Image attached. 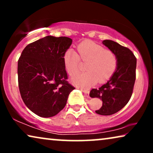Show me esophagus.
<instances>
[{"mask_svg":"<svg viewBox=\"0 0 153 153\" xmlns=\"http://www.w3.org/2000/svg\"><path fill=\"white\" fill-rule=\"evenodd\" d=\"M83 94H84V95L85 97H89V91H83Z\"/></svg>","mask_w":153,"mask_h":153,"instance_id":"obj_1","label":"esophagus"}]
</instances>
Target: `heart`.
<instances>
[{
  "label": "heart",
  "mask_w": 153,
  "mask_h": 153,
  "mask_svg": "<svg viewBox=\"0 0 153 153\" xmlns=\"http://www.w3.org/2000/svg\"><path fill=\"white\" fill-rule=\"evenodd\" d=\"M79 56L73 49H67L63 55V62L66 71L71 76L79 72L80 58L87 62L85 66L86 72L81 73L72 79L76 87L88 89L96 83L107 81L116 72L118 58L111 50L91 41H85L77 46Z\"/></svg>",
  "instance_id": "1"
}]
</instances>
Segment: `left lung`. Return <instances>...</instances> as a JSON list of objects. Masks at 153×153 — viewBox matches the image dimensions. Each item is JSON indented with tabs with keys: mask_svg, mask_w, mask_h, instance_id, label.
Wrapping results in <instances>:
<instances>
[{
	"mask_svg": "<svg viewBox=\"0 0 153 153\" xmlns=\"http://www.w3.org/2000/svg\"><path fill=\"white\" fill-rule=\"evenodd\" d=\"M102 44L116 53L118 66L107 83L91 90L90 97L102 101L101 108L95 111L97 114L109 116L122 109L130 100L136 79L137 58L128 48L116 42L105 39Z\"/></svg>",
	"mask_w": 153,
	"mask_h": 153,
	"instance_id": "8db88e82",
	"label": "left lung"
}]
</instances>
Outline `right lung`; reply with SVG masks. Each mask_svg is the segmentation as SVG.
Listing matches in <instances>:
<instances>
[{
	"mask_svg": "<svg viewBox=\"0 0 153 153\" xmlns=\"http://www.w3.org/2000/svg\"><path fill=\"white\" fill-rule=\"evenodd\" d=\"M72 43L70 37L46 36L23 50L18 60L19 88L24 104L37 116L58 114L74 89L67 81L63 62Z\"/></svg>",
	"mask_w": 153,
	"mask_h": 153,
	"instance_id": "obj_1",
	"label": "right lung"
}]
</instances>
